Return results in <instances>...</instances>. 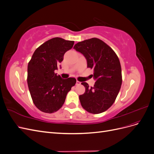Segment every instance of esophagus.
Masks as SVG:
<instances>
[{"label":"esophagus","mask_w":154,"mask_h":154,"mask_svg":"<svg viewBox=\"0 0 154 154\" xmlns=\"http://www.w3.org/2000/svg\"><path fill=\"white\" fill-rule=\"evenodd\" d=\"M80 84H81V82H79V81L76 82V85H80Z\"/></svg>","instance_id":"esophagus-1"}]
</instances>
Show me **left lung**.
Instances as JSON below:
<instances>
[{
  "mask_svg": "<svg viewBox=\"0 0 154 154\" xmlns=\"http://www.w3.org/2000/svg\"><path fill=\"white\" fill-rule=\"evenodd\" d=\"M74 49L82 53L87 61V67L94 69L96 80L94 87L86 82L83 94L79 96L82 107L88 112L97 114L112 105L122 83V67L117 54L109 45L97 38L80 42Z\"/></svg>",
  "mask_w": 154,
  "mask_h": 154,
  "instance_id": "1",
  "label": "left lung"
}]
</instances>
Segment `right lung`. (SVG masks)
Wrapping results in <instances>:
<instances>
[{"mask_svg": "<svg viewBox=\"0 0 154 154\" xmlns=\"http://www.w3.org/2000/svg\"><path fill=\"white\" fill-rule=\"evenodd\" d=\"M74 42L59 37L40 45L27 66V85L32 102L40 111L51 114L63 106L67 92L75 85L74 78L62 79L54 72L63 60L66 51Z\"/></svg>", "mask_w": 154, "mask_h": 154, "instance_id": "obj_1", "label": "right lung"}]
</instances>
